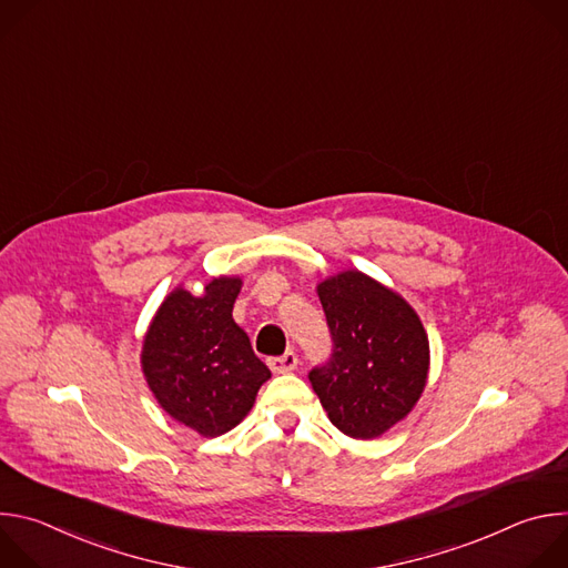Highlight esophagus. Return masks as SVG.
<instances>
[{
  "label": "esophagus",
  "mask_w": 568,
  "mask_h": 568,
  "mask_svg": "<svg viewBox=\"0 0 568 568\" xmlns=\"http://www.w3.org/2000/svg\"><path fill=\"white\" fill-rule=\"evenodd\" d=\"M270 368L274 371V373H292L296 366H298V357H296V353H292V351H287L285 355H281V357H272L270 362Z\"/></svg>",
  "instance_id": "34e87169"
}]
</instances>
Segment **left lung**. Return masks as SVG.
Segmentation results:
<instances>
[{
    "instance_id": "obj_1",
    "label": "left lung",
    "mask_w": 568,
    "mask_h": 568,
    "mask_svg": "<svg viewBox=\"0 0 568 568\" xmlns=\"http://www.w3.org/2000/svg\"><path fill=\"white\" fill-rule=\"evenodd\" d=\"M333 337L331 359L310 382L331 423L377 438L407 418L429 373V339L416 310L375 278L348 270L316 285Z\"/></svg>"
}]
</instances>
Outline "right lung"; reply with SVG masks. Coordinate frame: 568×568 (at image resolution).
Segmentation results:
<instances>
[{
  "instance_id": "right-lung-1",
  "label": "right lung",
  "mask_w": 568,
  "mask_h": 568,
  "mask_svg": "<svg viewBox=\"0 0 568 568\" xmlns=\"http://www.w3.org/2000/svg\"><path fill=\"white\" fill-rule=\"evenodd\" d=\"M240 287L237 276L209 281L202 296L175 287L143 337L141 368L161 409L204 438L240 425L272 377L233 321Z\"/></svg>"
}]
</instances>
